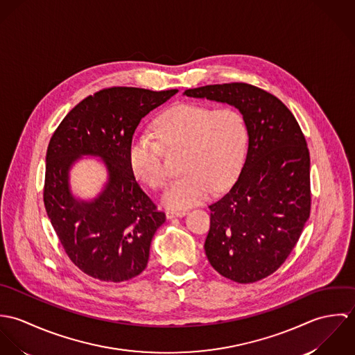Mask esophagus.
Instances as JSON below:
<instances>
[{
    "label": "esophagus",
    "mask_w": 355,
    "mask_h": 355,
    "mask_svg": "<svg viewBox=\"0 0 355 355\" xmlns=\"http://www.w3.org/2000/svg\"><path fill=\"white\" fill-rule=\"evenodd\" d=\"M186 214L184 210H173V209H168L165 211L166 218H173V217H183Z\"/></svg>",
    "instance_id": "34e87169"
}]
</instances>
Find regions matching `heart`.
Segmentation results:
<instances>
[{
    "label": "heart",
    "mask_w": 355,
    "mask_h": 355,
    "mask_svg": "<svg viewBox=\"0 0 355 355\" xmlns=\"http://www.w3.org/2000/svg\"><path fill=\"white\" fill-rule=\"evenodd\" d=\"M153 130L157 142L148 137L132 141L128 161L137 179L150 189H161L168 179L161 146L184 149L182 171L186 175L172 182L161 197L168 207L183 209L201 202L213 190L227 189L242 168L248 128L236 109L178 105L161 114Z\"/></svg>",
    "instance_id": "b5f03b06"
}]
</instances>
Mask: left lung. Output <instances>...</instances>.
Returning <instances> with one entry per match:
<instances>
[{"label": "left lung", "mask_w": 355, "mask_h": 355, "mask_svg": "<svg viewBox=\"0 0 355 355\" xmlns=\"http://www.w3.org/2000/svg\"><path fill=\"white\" fill-rule=\"evenodd\" d=\"M183 96L235 106L246 123V161L232 189L210 203L205 253L236 283L272 275L295 248L310 214V155L290 109L248 83L209 85Z\"/></svg>", "instance_id": "obj_1"}]
</instances>
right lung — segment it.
I'll return each mask as SVG.
<instances>
[{
  "label": "right lung",
  "mask_w": 355,
  "mask_h": 355,
  "mask_svg": "<svg viewBox=\"0 0 355 355\" xmlns=\"http://www.w3.org/2000/svg\"><path fill=\"white\" fill-rule=\"evenodd\" d=\"M178 90L110 87L79 102L60 123L46 152L44 202L69 259L86 275L120 283L144 272L165 214L137 183L128 161L141 120ZM83 155L98 156L108 179L93 200L76 199L70 168Z\"/></svg>",
  "instance_id": "right-lung-1"
}]
</instances>
